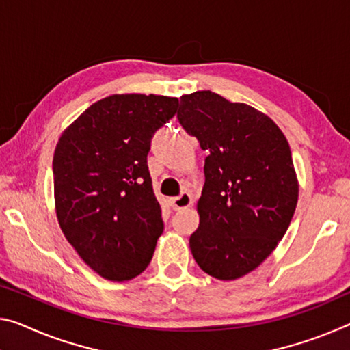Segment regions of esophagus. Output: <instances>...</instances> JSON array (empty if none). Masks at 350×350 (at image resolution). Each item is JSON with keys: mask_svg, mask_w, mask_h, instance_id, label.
<instances>
[{"mask_svg": "<svg viewBox=\"0 0 350 350\" xmlns=\"http://www.w3.org/2000/svg\"><path fill=\"white\" fill-rule=\"evenodd\" d=\"M191 195L190 193H182L180 196H177V198H171L170 199V205L171 207H173V210H182V208H187V207H190L191 205Z\"/></svg>", "mask_w": 350, "mask_h": 350, "instance_id": "obj_1", "label": "esophagus"}]
</instances>
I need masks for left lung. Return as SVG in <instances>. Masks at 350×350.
Instances as JSON below:
<instances>
[{
  "instance_id": "8db88e82",
  "label": "left lung",
  "mask_w": 350,
  "mask_h": 350,
  "mask_svg": "<svg viewBox=\"0 0 350 350\" xmlns=\"http://www.w3.org/2000/svg\"><path fill=\"white\" fill-rule=\"evenodd\" d=\"M177 120L208 152L191 254L215 279H240L269 257L295 215L290 145L268 115L210 90L182 96Z\"/></svg>"
}]
</instances>
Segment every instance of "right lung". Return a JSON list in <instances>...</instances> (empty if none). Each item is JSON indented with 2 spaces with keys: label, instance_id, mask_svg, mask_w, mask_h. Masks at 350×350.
Segmentation results:
<instances>
[{
  "label": "right lung",
  "instance_id": "right-lung-1",
  "mask_svg": "<svg viewBox=\"0 0 350 350\" xmlns=\"http://www.w3.org/2000/svg\"><path fill=\"white\" fill-rule=\"evenodd\" d=\"M177 105L170 96L112 95L92 104L59 138L53 159L59 226L104 279L131 280L151 262L163 221L148 152Z\"/></svg>",
  "mask_w": 350,
  "mask_h": 350
}]
</instances>
